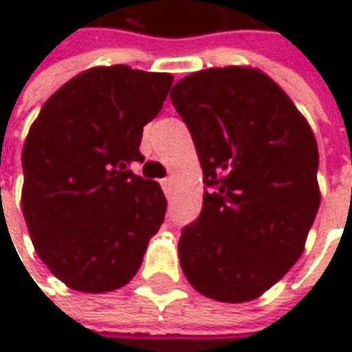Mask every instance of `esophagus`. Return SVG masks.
Masks as SVG:
<instances>
[{
    "mask_svg": "<svg viewBox=\"0 0 352 352\" xmlns=\"http://www.w3.org/2000/svg\"><path fill=\"white\" fill-rule=\"evenodd\" d=\"M171 183H173V177H165V179H161V187H163L165 191H169Z\"/></svg>",
    "mask_w": 352,
    "mask_h": 352,
    "instance_id": "esophagus-1",
    "label": "esophagus"
}]
</instances>
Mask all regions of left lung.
Wrapping results in <instances>:
<instances>
[{
    "label": "left lung",
    "instance_id": "left-lung-1",
    "mask_svg": "<svg viewBox=\"0 0 352 352\" xmlns=\"http://www.w3.org/2000/svg\"><path fill=\"white\" fill-rule=\"evenodd\" d=\"M171 102L210 187L199 218L181 232V269L206 298L256 300L296 265L314 224V132L287 94L252 67L191 73L177 81Z\"/></svg>",
    "mask_w": 352,
    "mask_h": 352
}]
</instances>
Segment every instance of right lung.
I'll return each instance as SVG.
<instances>
[{
	"instance_id": "1",
	"label": "right lung",
	"mask_w": 352,
	"mask_h": 352,
	"mask_svg": "<svg viewBox=\"0 0 352 352\" xmlns=\"http://www.w3.org/2000/svg\"><path fill=\"white\" fill-rule=\"evenodd\" d=\"M173 75L94 67L54 91L24 142L22 212L34 250L67 287H124L159 232L167 199L134 175L142 128L167 100Z\"/></svg>"
}]
</instances>
